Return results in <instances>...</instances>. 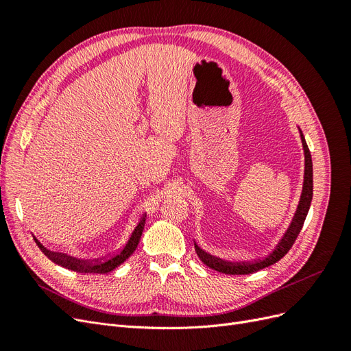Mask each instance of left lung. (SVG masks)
<instances>
[{
	"label": "left lung",
	"mask_w": 351,
	"mask_h": 351,
	"mask_svg": "<svg viewBox=\"0 0 351 351\" xmlns=\"http://www.w3.org/2000/svg\"><path fill=\"white\" fill-rule=\"evenodd\" d=\"M300 133V141H302V146H303V154H304V174H303V187H302V193H300V199L299 204H297L295 212L293 215V219L290 221L289 227H287L285 232L281 236L280 241L275 244V247L272 249V252L269 254H267L263 259L254 261V262H227L222 261L218 258H214L212 254L206 253L205 250H202L196 241H195V249L199 259L204 262L206 267H209L210 269H215L221 274H228V275H249L253 272H258L263 268L271 267L275 262H278L281 258H284L287 252L291 249V246L294 244L297 236L304 224V219L307 217V212H309L311 208V202H312V196H313V167H312V155L309 152V147H307L304 136L300 130V127H297Z\"/></svg>",
	"instance_id": "obj_1"
}]
</instances>
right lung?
Here are the masks:
<instances>
[{
    "instance_id": "add662e5",
    "label": "right lung",
    "mask_w": 351,
    "mask_h": 351,
    "mask_svg": "<svg viewBox=\"0 0 351 351\" xmlns=\"http://www.w3.org/2000/svg\"><path fill=\"white\" fill-rule=\"evenodd\" d=\"M145 224H146V215H143L142 219L139 221V224L134 227L129 240H127V243H125V246L120 252H117L114 256L105 259V261H101V262L79 261V259H74L64 253L51 252L35 236H34V239L38 244V247L44 252L45 256L54 263L60 265V267H62V268H67L70 271H76V272H84V274H107V272H111L112 269H115L117 267H120L123 262H125L132 256L133 252L137 247V244H139V241H141Z\"/></svg>"
}]
</instances>
